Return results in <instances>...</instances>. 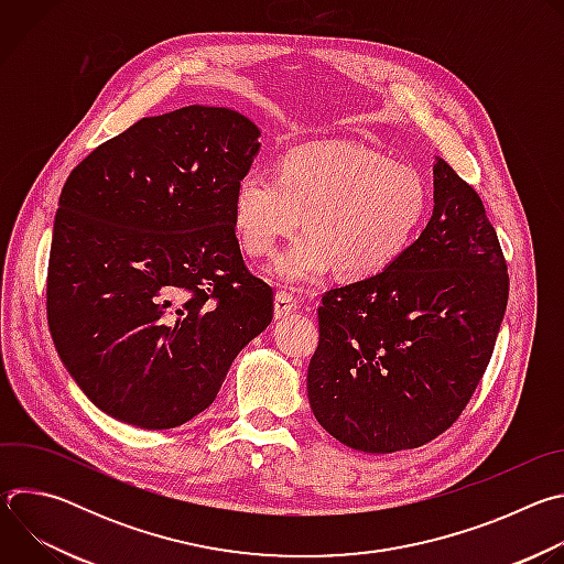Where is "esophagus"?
<instances>
[{
	"mask_svg": "<svg viewBox=\"0 0 564 564\" xmlns=\"http://www.w3.org/2000/svg\"><path fill=\"white\" fill-rule=\"evenodd\" d=\"M296 307H299V301H296V296L292 292H285V290L276 292V299H274V314H276V318L290 316Z\"/></svg>",
	"mask_w": 564,
	"mask_h": 564,
	"instance_id": "obj_1",
	"label": "esophagus"
}]
</instances>
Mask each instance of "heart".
<instances>
[{
    "mask_svg": "<svg viewBox=\"0 0 564 564\" xmlns=\"http://www.w3.org/2000/svg\"><path fill=\"white\" fill-rule=\"evenodd\" d=\"M426 207L420 172L350 142L294 149L279 174L250 170L234 189L236 234L252 257L270 254L305 212L307 231L274 261L288 283L314 281L333 265L346 279L379 274L409 248Z\"/></svg>",
    "mask_w": 564,
    "mask_h": 564,
    "instance_id": "heart-1",
    "label": "heart"
}]
</instances>
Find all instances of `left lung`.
Instances as JSON below:
<instances>
[{"label":"left lung","instance_id":"8db88e82","mask_svg":"<svg viewBox=\"0 0 564 564\" xmlns=\"http://www.w3.org/2000/svg\"><path fill=\"white\" fill-rule=\"evenodd\" d=\"M433 216L386 270L328 290L307 366L316 422L364 453L417 448L457 422L509 301L507 261L477 192L446 160Z\"/></svg>","mask_w":564,"mask_h":564}]
</instances>
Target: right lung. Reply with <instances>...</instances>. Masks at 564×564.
<instances>
[{
  "mask_svg": "<svg viewBox=\"0 0 564 564\" xmlns=\"http://www.w3.org/2000/svg\"><path fill=\"white\" fill-rule=\"evenodd\" d=\"M259 127L225 107L142 118L66 178L46 314L68 375L138 429H176L216 399L272 321L274 292L238 248L234 189Z\"/></svg>",
  "mask_w": 564,
  "mask_h": 564,
  "instance_id": "add662e5",
  "label": "right lung"
}]
</instances>
